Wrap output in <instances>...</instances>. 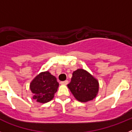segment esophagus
<instances>
[{
  "mask_svg": "<svg viewBox=\"0 0 132 132\" xmlns=\"http://www.w3.org/2000/svg\"><path fill=\"white\" fill-rule=\"evenodd\" d=\"M68 80H65V81H61V82H60L61 85H67L68 84Z\"/></svg>",
  "mask_w": 132,
  "mask_h": 132,
  "instance_id": "1",
  "label": "esophagus"
}]
</instances>
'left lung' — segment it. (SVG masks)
Here are the masks:
<instances>
[{
    "label": "left lung",
    "instance_id": "obj_1",
    "mask_svg": "<svg viewBox=\"0 0 132 132\" xmlns=\"http://www.w3.org/2000/svg\"><path fill=\"white\" fill-rule=\"evenodd\" d=\"M67 87L77 101L87 102L96 97L99 84L97 79L86 70L78 69L73 73L71 81Z\"/></svg>",
    "mask_w": 132,
    "mask_h": 132
}]
</instances>
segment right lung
Masks as SVG:
<instances>
[{"mask_svg": "<svg viewBox=\"0 0 132 132\" xmlns=\"http://www.w3.org/2000/svg\"><path fill=\"white\" fill-rule=\"evenodd\" d=\"M59 83L55 77L49 71L42 72L32 80L30 85L33 99L40 103L52 101L57 90Z\"/></svg>", "mask_w": 132, "mask_h": 132, "instance_id": "add662e5", "label": "right lung"}]
</instances>
